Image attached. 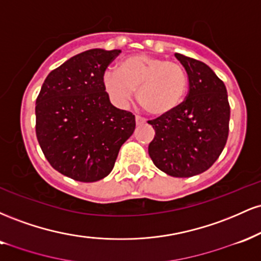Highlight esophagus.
<instances>
[{
  "label": "esophagus",
  "mask_w": 261,
  "mask_h": 261,
  "mask_svg": "<svg viewBox=\"0 0 261 261\" xmlns=\"http://www.w3.org/2000/svg\"><path fill=\"white\" fill-rule=\"evenodd\" d=\"M146 120L143 118H141V116H136V125H142L145 124Z\"/></svg>",
  "instance_id": "34e87169"
}]
</instances>
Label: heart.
<instances>
[{"label": "heart", "instance_id": "heart-1", "mask_svg": "<svg viewBox=\"0 0 261 261\" xmlns=\"http://www.w3.org/2000/svg\"><path fill=\"white\" fill-rule=\"evenodd\" d=\"M103 86L116 106H127L137 91V100L147 113L164 116L181 104L188 77L178 62L136 54L122 60L118 71L108 70Z\"/></svg>", "mask_w": 261, "mask_h": 261}]
</instances>
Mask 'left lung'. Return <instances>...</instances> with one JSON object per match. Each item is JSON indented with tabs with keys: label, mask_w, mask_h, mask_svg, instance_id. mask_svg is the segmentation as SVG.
<instances>
[{
	"label": "left lung",
	"mask_w": 261,
	"mask_h": 261,
	"mask_svg": "<svg viewBox=\"0 0 261 261\" xmlns=\"http://www.w3.org/2000/svg\"><path fill=\"white\" fill-rule=\"evenodd\" d=\"M174 55L187 71L189 93L174 112L148 121L155 131L148 154L166 174L189 178L207 170L222 153L230 108L226 86L207 65Z\"/></svg>",
	"instance_id": "8db88e82"
}]
</instances>
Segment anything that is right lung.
I'll return each mask as SVG.
<instances>
[{
    "label": "right lung",
    "instance_id": "1",
    "mask_svg": "<svg viewBox=\"0 0 261 261\" xmlns=\"http://www.w3.org/2000/svg\"><path fill=\"white\" fill-rule=\"evenodd\" d=\"M120 50L91 49L68 59L45 79L37 98V139L54 169L77 181H98L112 172L135 115L110 103L103 86Z\"/></svg>",
    "mask_w": 261,
    "mask_h": 261
}]
</instances>
